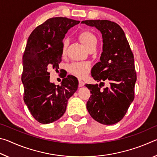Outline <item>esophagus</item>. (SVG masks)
<instances>
[{
    "instance_id": "34e87169",
    "label": "esophagus",
    "mask_w": 157,
    "mask_h": 157,
    "mask_svg": "<svg viewBox=\"0 0 157 157\" xmlns=\"http://www.w3.org/2000/svg\"><path fill=\"white\" fill-rule=\"evenodd\" d=\"M84 85V82L82 80V79H79V87H82Z\"/></svg>"
}]
</instances>
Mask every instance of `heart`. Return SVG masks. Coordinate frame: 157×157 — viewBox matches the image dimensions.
Here are the masks:
<instances>
[{
	"label": "heart",
	"instance_id": "b5f03b06",
	"mask_svg": "<svg viewBox=\"0 0 157 157\" xmlns=\"http://www.w3.org/2000/svg\"><path fill=\"white\" fill-rule=\"evenodd\" d=\"M79 39L84 44L87 49L90 50L96 47L98 44V39L94 33L89 31H83L79 34ZM68 41V39H64L62 44V55L66 54V49H67ZM91 66L90 63L85 62H73L68 66L69 72L73 75L78 77V78H84L89 73Z\"/></svg>",
	"mask_w": 157,
	"mask_h": 157
}]
</instances>
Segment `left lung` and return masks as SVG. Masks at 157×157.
<instances>
[{"label":"left lung","mask_w":157,"mask_h":157,"mask_svg":"<svg viewBox=\"0 0 157 157\" xmlns=\"http://www.w3.org/2000/svg\"><path fill=\"white\" fill-rule=\"evenodd\" d=\"M96 28L102 36V52L100 62L91 69L95 80L110 82L103 91L98 84H86L91 95L86 109L95 121L103 124H113L123 119L134 99L136 81L134 55L123 29L108 20L82 21Z\"/></svg>","instance_id":"left-lung-1"}]
</instances>
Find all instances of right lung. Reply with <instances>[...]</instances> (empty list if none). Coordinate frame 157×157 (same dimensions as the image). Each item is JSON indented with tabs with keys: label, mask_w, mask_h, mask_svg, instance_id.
<instances>
[{
	"label": "right lung",
	"mask_w": 157,
	"mask_h": 157,
	"mask_svg": "<svg viewBox=\"0 0 157 157\" xmlns=\"http://www.w3.org/2000/svg\"><path fill=\"white\" fill-rule=\"evenodd\" d=\"M79 23L66 17L51 18L37 26L28 37L23 56L21 76L23 100L34 119L42 124L57 121L65 113L68 100L78 87L75 77L68 75L61 85L50 82L49 69L58 71L63 39Z\"/></svg>",
	"instance_id": "right-lung-1"
}]
</instances>
